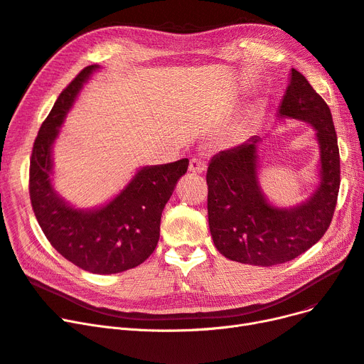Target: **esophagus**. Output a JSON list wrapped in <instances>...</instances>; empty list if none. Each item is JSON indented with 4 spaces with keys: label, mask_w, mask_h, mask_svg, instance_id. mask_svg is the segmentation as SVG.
I'll list each match as a JSON object with an SVG mask.
<instances>
[{
    "label": "esophagus",
    "mask_w": 364,
    "mask_h": 364,
    "mask_svg": "<svg viewBox=\"0 0 364 364\" xmlns=\"http://www.w3.org/2000/svg\"><path fill=\"white\" fill-rule=\"evenodd\" d=\"M204 169H205L204 160H200L199 157L191 159V161H189V171H191V172H193V173H200V172H204Z\"/></svg>",
    "instance_id": "1"
}]
</instances>
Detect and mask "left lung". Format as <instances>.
<instances>
[{"label":"left lung","instance_id":"1","mask_svg":"<svg viewBox=\"0 0 364 364\" xmlns=\"http://www.w3.org/2000/svg\"><path fill=\"white\" fill-rule=\"evenodd\" d=\"M279 117L306 121L321 148V184L306 203L277 208L258 183L259 138L214 156L207 169L208 225L225 258L272 267L311 249L331 223L341 186V156L328 105L295 69L279 106Z\"/></svg>","mask_w":364,"mask_h":364}]
</instances>
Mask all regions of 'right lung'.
<instances>
[{
	"label": "right lung",
	"mask_w": 364,
	"mask_h": 364,
	"mask_svg": "<svg viewBox=\"0 0 364 364\" xmlns=\"http://www.w3.org/2000/svg\"><path fill=\"white\" fill-rule=\"evenodd\" d=\"M99 65H88L58 96L43 121L30 160V198L36 219L52 247L67 261L96 274H114L142 264L154 252L160 218L189 160L145 166L109 204L76 210L50 183L52 144L79 90Z\"/></svg>",
	"instance_id": "1"
}]
</instances>
